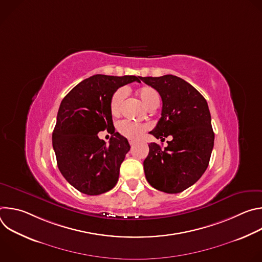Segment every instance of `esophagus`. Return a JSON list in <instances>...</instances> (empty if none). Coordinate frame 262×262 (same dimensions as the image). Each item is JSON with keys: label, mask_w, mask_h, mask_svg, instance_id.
I'll return each instance as SVG.
<instances>
[{"label": "esophagus", "mask_w": 262, "mask_h": 262, "mask_svg": "<svg viewBox=\"0 0 262 262\" xmlns=\"http://www.w3.org/2000/svg\"><path fill=\"white\" fill-rule=\"evenodd\" d=\"M135 143H136V141H133V140H132V141H129V145H130V146H134V145H135Z\"/></svg>", "instance_id": "obj_1"}]
</instances>
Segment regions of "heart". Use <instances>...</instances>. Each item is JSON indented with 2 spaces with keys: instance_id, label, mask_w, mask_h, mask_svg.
I'll return each instance as SVG.
<instances>
[{
  "instance_id": "obj_1",
  "label": "heart",
  "mask_w": 262,
  "mask_h": 262,
  "mask_svg": "<svg viewBox=\"0 0 262 262\" xmlns=\"http://www.w3.org/2000/svg\"><path fill=\"white\" fill-rule=\"evenodd\" d=\"M137 93L147 108L152 110L159 106L160 95L155 88L149 86L142 87L138 90ZM126 94L127 91L125 88H119L112 95L110 100V110L111 113L114 116H118L121 113ZM118 129L120 134L129 139H138L148 129V125L128 120H122L118 123Z\"/></svg>"
}]
</instances>
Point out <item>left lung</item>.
Listing matches in <instances>:
<instances>
[{"label": "left lung", "mask_w": 262, "mask_h": 262, "mask_svg": "<svg viewBox=\"0 0 262 262\" xmlns=\"http://www.w3.org/2000/svg\"><path fill=\"white\" fill-rule=\"evenodd\" d=\"M141 80L155 88L163 101L162 117L149 134L161 141L172 137L165 148L148 145L145 176L155 189L177 194L198 181L208 166L214 141L209 108L198 90L176 76Z\"/></svg>", "instance_id": "obj_1"}]
</instances>
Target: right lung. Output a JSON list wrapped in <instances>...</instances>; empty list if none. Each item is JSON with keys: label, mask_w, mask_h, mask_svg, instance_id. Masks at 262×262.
Segmentation results:
<instances>
[{"label": "right lung", "mask_w": 262, "mask_h": 262, "mask_svg": "<svg viewBox=\"0 0 262 262\" xmlns=\"http://www.w3.org/2000/svg\"><path fill=\"white\" fill-rule=\"evenodd\" d=\"M140 80L135 76L95 74L71 89L61 101L53 147L61 174L81 193L100 195L116 185L130 146L115 132L110 100L118 88ZM105 129L111 134L107 145L97 135Z\"/></svg>", "instance_id": "add662e5"}]
</instances>
